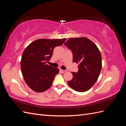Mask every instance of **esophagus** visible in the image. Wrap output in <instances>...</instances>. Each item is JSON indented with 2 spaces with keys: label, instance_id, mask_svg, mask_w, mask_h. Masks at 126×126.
<instances>
[{
  "label": "esophagus",
  "instance_id": "esophagus-1",
  "mask_svg": "<svg viewBox=\"0 0 126 126\" xmlns=\"http://www.w3.org/2000/svg\"><path fill=\"white\" fill-rule=\"evenodd\" d=\"M60 71H61L62 73H65V72L66 71V70H62V69H60Z\"/></svg>",
  "mask_w": 126,
  "mask_h": 126
}]
</instances>
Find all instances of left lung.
Returning <instances> with one entry per match:
<instances>
[{
  "mask_svg": "<svg viewBox=\"0 0 126 126\" xmlns=\"http://www.w3.org/2000/svg\"><path fill=\"white\" fill-rule=\"evenodd\" d=\"M72 51L73 62L79 63L77 73L71 72L73 79L68 82L79 92L90 89L97 81L102 68V57L96 44L85 37L71 38L64 43Z\"/></svg>",
  "mask_w": 126,
  "mask_h": 126,
  "instance_id": "8db88e82",
  "label": "left lung"
}]
</instances>
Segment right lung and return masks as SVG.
I'll return each mask as SVG.
<instances>
[{"mask_svg": "<svg viewBox=\"0 0 126 126\" xmlns=\"http://www.w3.org/2000/svg\"><path fill=\"white\" fill-rule=\"evenodd\" d=\"M65 41L63 39H39L25 48L20 61L21 70L25 82L32 90L42 93L51 86L59 69L47 64L53 50Z\"/></svg>", "mask_w": 126, "mask_h": 126, "instance_id": "obj_1", "label": "right lung"}]
</instances>
